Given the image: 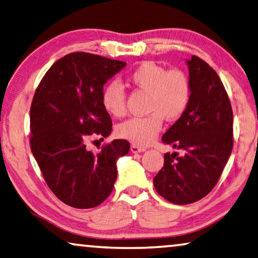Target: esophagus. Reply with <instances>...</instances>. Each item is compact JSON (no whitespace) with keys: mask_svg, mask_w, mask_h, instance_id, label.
Returning a JSON list of instances; mask_svg holds the SVG:
<instances>
[{"mask_svg":"<svg viewBox=\"0 0 258 258\" xmlns=\"http://www.w3.org/2000/svg\"><path fill=\"white\" fill-rule=\"evenodd\" d=\"M145 151H146L145 147H140V146H137V145L131 146V152L132 153H140V152H145Z\"/></svg>","mask_w":258,"mask_h":258,"instance_id":"1","label":"esophagus"}]
</instances>
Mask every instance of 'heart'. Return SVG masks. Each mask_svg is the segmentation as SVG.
<instances>
[{
  "instance_id": "1",
  "label": "heart",
  "mask_w": 258,
  "mask_h": 258,
  "mask_svg": "<svg viewBox=\"0 0 258 258\" xmlns=\"http://www.w3.org/2000/svg\"><path fill=\"white\" fill-rule=\"evenodd\" d=\"M134 89L147 92L145 117L130 118L118 126V136L137 146H147L162 130L163 119L176 121L185 113L191 99V82L185 72L164 68L145 61L127 73ZM102 104L107 113L122 117L126 113V95L117 81L109 82L102 92Z\"/></svg>"
}]
</instances>
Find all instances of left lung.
<instances>
[{
	"mask_svg": "<svg viewBox=\"0 0 258 258\" xmlns=\"http://www.w3.org/2000/svg\"><path fill=\"white\" fill-rule=\"evenodd\" d=\"M187 66L190 104L162 137L182 154H164L163 167L154 177L157 194L177 205L201 201L212 191L233 149V110L220 78L196 55Z\"/></svg>",
	"mask_w": 258,
	"mask_h": 258,
	"instance_id": "left-lung-1",
	"label": "left lung"
}]
</instances>
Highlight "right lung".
Masks as SVG:
<instances>
[{
    "label": "right lung",
    "instance_id": "obj_1",
    "mask_svg": "<svg viewBox=\"0 0 258 258\" xmlns=\"http://www.w3.org/2000/svg\"><path fill=\"white\" fill-rule=\"evenodd\" d=\"M124 61L74 52L52 64L34 92L30 110V145L49 189L75 209H91L109 197L116 162L130 142L118 139L99 152L87 149L90 137L104 140L112 120L102 104L103 86Z\"/></svg>",
    "mask_w": 258,
    "mask_h": 258
}]
</instances>
